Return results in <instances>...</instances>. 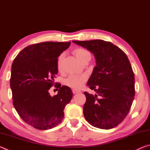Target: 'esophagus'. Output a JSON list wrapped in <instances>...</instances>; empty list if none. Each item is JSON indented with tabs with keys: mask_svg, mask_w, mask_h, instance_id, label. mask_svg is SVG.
Wrapping results in <instances>:
<instances>
[{
	"mask_svg": "<svg viewBox=\"0 0 150 150\" xmlns=\"http://www.w3.org/2000/svg\"><path fill=\"white\" fill-rule=\"evenodd\" d=\"M72 91H73V94H77V93H80L81 91H79V90H77V89H73L72 90Z\"/></svg>",
	"mask_w": 150,
	"mask_h": 150,
	"instance_id": "obj_1",
	"label": "esophagus"
}]
</instances>
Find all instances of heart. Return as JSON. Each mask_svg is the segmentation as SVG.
I'll return each mask as SVG.
<instances>
[{"mask_svg":"<svg viewBox=\"0 0 150 150\" xmlns=\"http://www.w3.org/2000/svg\"><path fill=\"white\" fill-rule=\"evenodd\" d=\"M73 54L75 55L77 59L81 62L83 59H86L88 57H91L90 53L87 50L83 48L78 47L73 50ZM63 57V54L59 55L57 59V67L58 69H61V64ZM87 79V76L85 74H71L68 76L64 81L65 84L73 88H81L84 85L85 81Z\"/></svg>","mask_w":150,"mask_h":150,"instance_id":"b5f03b06","label":"heart"}]
</instances>
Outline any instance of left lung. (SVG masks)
Instances as JSON below:
<instances>
[{
    "label": "left lung",
    "mask_w": 150,
    "mask_h": 150,
    "mask_svg": "<svg viewBox=\"0 0 150 150\" xmlns=\"http://www.w3.org/2000/svg\"><path fill=\"white\" fill-rule=\"evenodd\" d=\"M73 42L93 53L96 62L87 82L96 95L84 93L86 120L105 130L117 126L128 115L135 96V77L130 61L111 42L102 40Z\"/></svg>",
    "instance_id": "8db88e82"
}]
</instances>
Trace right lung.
I'll use <instances>...</instances> for the list:
<instances>
[{
    "instance_id": "1",
    "label": "right lung",
    "mask_w": 150,
    "mask_h": 150,
    "mask_svg": "<svg viewBox=\"0 0 150 150\" xmlns=\"http://www.w3.org/2000/svg\"><path fill=\"white\" fill-rule=\"evenodd\" d=\"M71 42H46L30 45L15 57L10 85L13 105L28 124L48 130L62 122L64 108L73 97L71 89L56 83L57 95L51 96L50 88L57 74V57Z\"/></svg>"
}]
</instances>
